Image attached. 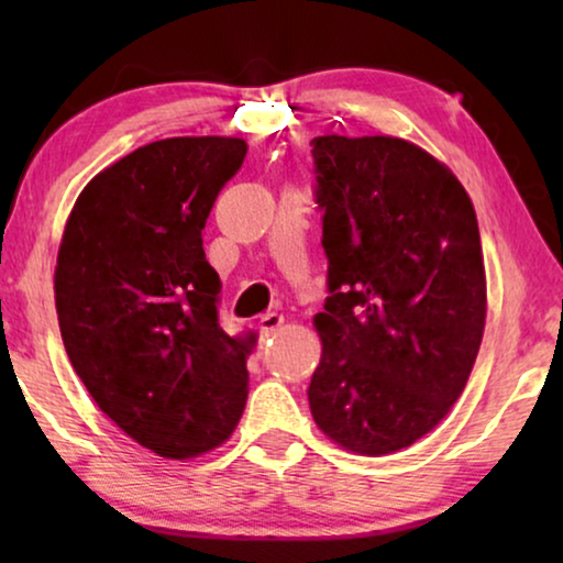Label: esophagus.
Segmentation results:
<instances>
[{"label": "esophagus", "instance_id": "34e87169", "mask_svg": "<svg viewBox=\"0 0 563 563\" xmlns=\"http://www.w3.org/2000/svg\"><path fill=\"white\" fill-rule=\"evenodd\" d=\"M285 318L280 316V312H265V316L258 320V330H261V340H268L273 338L275 332H278V328L283 325Z\"/></svg>", "mask_w": 563, "mask_h": 563}]
</instances>
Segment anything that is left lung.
Segmentation results:
<instances>
[{"label": "left lung", "mask_w": 563, "mask_h": 563, "mask_svg": "<svg viewBox=\"0 0 563 563\" xmlns=\"http://www.w3.org/2000/svg\"><path fill=\"white\" fill-rule=\"evenodd\" d=\"M328 255L322 355L310 412L345 450L383 456L422 440L464 393L487 320L472 198L397 136L312 139Z\"/></svg>", "instance_id": "left-lung-1"}]
</instances>
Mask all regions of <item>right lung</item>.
Segmentation results:
<instances>
[{
	"instance_id": "1",
	"label": "right lung",
	"mask_w": 563,
	"mask_h": 563,
	"mask_svg": "<svg viewBox=\"0 0 563 563\" xmlns=\"http://www.w3.org/2000/svg\"><path fill=\"white\" fill-rule=\"evenodd\" d=\"M233 136L154 141L93 176L59 243L54 300L71 367L113 424L166 460L233 434L255 335L218 322L201 231L243 166Z\"/></svg>"
}]
</instances>
